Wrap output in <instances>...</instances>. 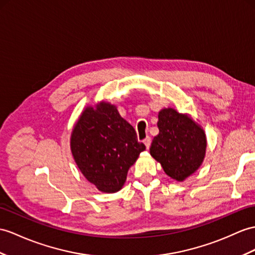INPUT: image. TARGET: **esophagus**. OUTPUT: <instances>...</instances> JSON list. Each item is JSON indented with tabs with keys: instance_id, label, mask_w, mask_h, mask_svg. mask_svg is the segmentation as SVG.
<instances>
[{
	"instance_id": "34e87169",
	"label": "esophagus",
	"mask_w": 255,
	"mask_h": 255,
	"mask_svg": "<svg viewBox=\"0 0 255 255\" xmlns=\"http://www.w3.org/2000/svg\"><path fill=\"white\" fill-rule=\"evenodd\" d=\"M144 141V144H145V146H146V148L148 149L149 147H150V144H151V138H150V136H147V137L142 140Z\"/></svg>"
}]
</instances>
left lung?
Returning a JSON list of instances; mask_svg holds the SVG:
<instances>
[{"label": "left lung", "instance_id": "1", "mask_svg": "<svg viewBox=\"0 0 255 255\" xmlns=\"http://www.w3.org/2000/svg\"><path fill=\"white\" fill-rule=\"evenodd\" d=\"M159 134L154 136L150 154L173 179L182 182L196 172L206 154L203 129L187 116L167 108L159 113Z\"/></svg>", "mask_w": 255, "mask_h": 255}]
</instances>
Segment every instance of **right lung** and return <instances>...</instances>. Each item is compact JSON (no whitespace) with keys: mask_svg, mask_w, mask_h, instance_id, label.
Wrapping results in <instances>:
<instances>
[{"mask_svg":"<svg viewBox=\"0 0 255 255\" xmlns=\"http://www.w3.org/2000/svg\"><path fill=\"white\" fill-rule=\"evenodd\" d=\"M145 148L134 128L108 103L96 110L86 108L71 135V151L80 171L108 194L122 188L129 166Z\"/></svg>","mask_w":255,"mask_h":255,"instance_id":"obj_1","label":"right lung"}]
</instances>
